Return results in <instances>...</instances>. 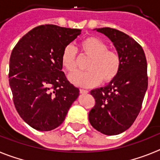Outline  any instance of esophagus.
<instances>
[{
    "label": "esophagus",
    "instance_id": "1",
    "mask_svg": "<svg viewBox=\"0 0 160 160\" xmlns=\"http://www.w3.org/2000/svg\"><path fill=\"white\" fill-rule=\"evenodd\" d=\"M88 92V90H84V89H80V93H81V94H87Z\"/></svg>",
    "mask_w": 160,
    "mask_h": 160
}]
</instances>
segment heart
I'll return each mask as SVG.
<instances>
[{
	"instance_id": "heart-1",
	"label": "heart",
	"mask_w": 160,
	"mask_h": 160,
	"mask_svg": "<svg viewBox=\"0 0 160 160\" xmlns=\"http://www.w3.org/2000/svg\"><path fill=\"white\" fill-rule=\"evenodd\" d=\"M80 50L83 57L90 58L86 69L88 71L71 76L73 84L83 87H95L101 82L109 83L118 75L122 67V58L115 50L108 49L106 42L97 37L85 38L80 43ZM61 64L69 76L78 70V56L73 46H66L61 56Z\"/></svg>"
}]
</instances>
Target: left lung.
Wrapping results in <instances>:
<instances>
[{"instance_id":"obj_1","label":"left lung","mask_w":160,"mask_h":160,"mask_svg":"<svg viewBox=\"0 0 160 160\" xmlns=\"http://www.w3.org/2000/svg\"><path fill=\"white\" fill-rule=\"evenodd\" d=\"M97 31L113 42L122 58V67L107 86L90 91L95 105L89 120L99 132L115 135L128 130L140 112L148 85V64L142 46L128 34L109 27Z\"/></svg>"}]
</instances>
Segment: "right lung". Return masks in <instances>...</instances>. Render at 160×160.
<instances>
[{
    "label": "right lung",
    "instance_id": "right-lung-1",
    "mask_svg": "<svg viewBox=\"0 0 160 160\" xmlns=\"http://www.w3.org/2000/svg\"><path fill=\"white\" fill-rule=\"evenodd\" d=\"M81 33L77 29L42 25L24 35L9 59L13 103L31 128L48 131L62 123L79 89L62 71L63 49Z\"/></svg>",
    "mask_w": 160,
    "mask_h": 160
}]
</instances>
